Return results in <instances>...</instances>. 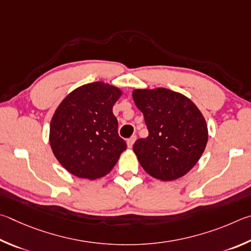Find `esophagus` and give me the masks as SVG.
<instances>
[{"instance_id":"1","label":"esophagus","mask_w":251,"mask_h":251,"mask_svg":"<svg viewBox=\"0 0 251 251\" xmlns=\"http://www.w3.org/2000/svg\"><path fill=\"white\" fill-rule=\"evenodd\" d=\"M135 140H137V137H135V135H132V137H131L130 139L126 140V144H128V148H130V149L132 148Z\"/></svg>"}]
</instances>
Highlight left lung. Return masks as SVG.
Segmentation results:
<instances>
[{
	"label": "left lung",
	"mask_w": 251,
	"mask_h": 251,
	"mask_svg": "<svg viewBox=\"0 0 251 251\" xmlns=\"http://www.w3.org/2000/svg\"><path fill=\"white\" fill-rule=\"evenodd\" d=\"M132 97L149 130L148 137L133 146L140 164L161 181L182 177L199 162L207 144L203 114L187 97L166 88L134 89Z\"/></svg>",
	"instance_id": "left-lung-1"
}]
</instances>
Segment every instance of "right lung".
<instances>
[{"mask_svg":"<svg viewBox=\"0 0 251 251\" xmlns=\"http://www.w3.org/2000/svg\"><path fill=\"white\" fill-rule=\"evenodd\" d=\"M121 95L119 88L96 81L70 92L56 109L50 121V148L59 163L75 176H104L126 149L112 112Z\"/></svg>","mask_w":251,"mask_h":251,"instance_id":"add662e5","label":"right lung"}]
</instances>
